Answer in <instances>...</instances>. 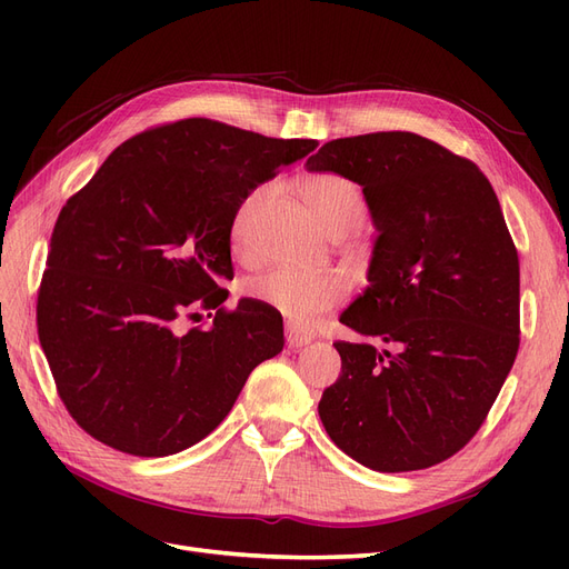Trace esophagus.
<instances>
[{
	"label": "esophagus",
	"mask_w": 569,
	"mask_h": 569,
	"mask_svg": "<svg viewBox=\"0 0 569 569\" xmlns=\"http://www.w3.org/2000/svg\"><path fill=\"white\" fill-rule=\"evenodd\" d=\"M284 335H287V343L289 349H301L308 347L316 339V335L311 330H303V327L295 325V322H287L284 325Z\"/></svg>",
	"instance_id": "1"
}]
</instances>
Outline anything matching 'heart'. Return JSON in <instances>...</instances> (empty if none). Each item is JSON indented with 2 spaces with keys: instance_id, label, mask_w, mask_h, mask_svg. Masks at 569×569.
Segmentation results:
<instances>
[{
  "instance_id": "1",
  "label": "heart",
  "mask_w": 569,
  "mask_h": 569,
  "mask_svg": "<svg viewBox=\"0 0 569 569\" xmlns=\"http://www.w3.org/2000/svg\"><path fill=\"white\" fill-rule=\"evenodd\" d=\"M299 192L308 209L332 234L351 232L366 216V197L353 180L337 173H318L306 178ZM266 187H256L247 194L232 218V249L239 256L249 253V222L256 203L263 199ZM347 280L332 270H299L289 266L270 268L249 282V295L297 325H311L322 313L332 311L347 297Z\"/></svg>"
}]
</instances>
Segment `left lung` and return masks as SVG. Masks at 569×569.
Here are the masks:
<instances>
[{
  "instance_id": "8db88e82",
  "label": "left lung",
  "mask_w": 569,
  "mask_h": 569,
  "mask_svg": "<svg viewBox=\"0 0 569 569\" xmlns=\"http://www.w3.org/2000/svg\"><path fill=\"white\" fill-rule=\"evenodd\" d=\"M306 168L363 187L370 284L339 322L385 343H335L320 420L370 470L432 468L477 435L518 356L520 261L501 203L472 161L412 132L341 137Z\"/></svg>"
}]
</instances>
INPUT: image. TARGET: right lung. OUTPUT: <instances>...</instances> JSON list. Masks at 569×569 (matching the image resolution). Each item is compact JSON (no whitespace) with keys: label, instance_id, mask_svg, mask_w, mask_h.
<instances>
[{"label":"right lung","instance_id":"obj_1","mask_svg":"<svg viewBox=\"0 0 569 569\" xmlns=\"http://www.w3.org/2000/svg\"><path fill=\"white\" fill-rule=\"evenodd\" d=\"M209 118L130 137L66 201L38 295V335L63 406L97 441L161 458L226 420L251 370L284 347L282 316L239 299L232 218L251 189L308 157ZM209 310L214 322L188 320Z\"/></svg>","mask_w":569,"mask_h":569}]
</instances>
